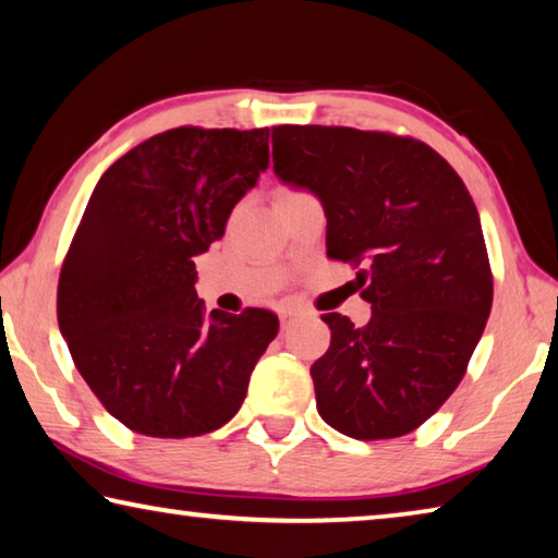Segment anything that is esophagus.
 Masks as SVG:
<instances>
[{
    "label": "esophagus",
    "mask_w": 558,
    "mask_h": 558,
    "mask_svg": "<svg viewBox=\"0 0 558 558\" xmlns=\"http://www.w3.org/2000/svg\"><path fill=\"white\" fill-rule=\"evenodd\" d=\"M295 319H298V310H282V313H280V325H282V329L290 327L292 323H295Z\"/></svg>",
    "instance_id": "esophagus-1"
}]
</instances>
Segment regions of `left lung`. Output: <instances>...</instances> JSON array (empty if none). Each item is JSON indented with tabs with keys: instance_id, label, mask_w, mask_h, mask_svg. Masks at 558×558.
Segmentation results:
<instances>
[{
	"instance_id": "left-lung-1",
	"label": "left lung",
	"mask_w": 558,
	"mask_h": 558,
	"mask_svg": "<svg viewBox=\"0 0 558 558\" xmlns=\"http://www.w3.org/2000/svg\"><path fill=\"white\" fill-rule=\"evenodd\" d=\"M272 172L315 194L327 256L356 272L372 319L339 313L313 364L317 411L356 440L399 438L456 391L493 307L483 226L436 149L386 132L325 125L272 130Z\"/></svg>"
}]
</instances>
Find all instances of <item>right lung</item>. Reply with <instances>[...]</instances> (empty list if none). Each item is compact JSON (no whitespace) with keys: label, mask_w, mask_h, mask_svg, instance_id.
<instances>
[{"label":"right lung","mask_w":558,"mask_h":558,"mask_svg":"<svg viewBox=\"0 0 558 558\" xmlns=\"http://www.w3.org/2000/svg\"><path fill=\"white\" fill-rule=\"evenodd\" d=\"M270 130L177 128L130 149L90 194L59 280V327L110 415L153 438L229 423L278 317L211 310L194 258L270 165Z\"/></svg>","instance_id":"1"}]
</instances>
